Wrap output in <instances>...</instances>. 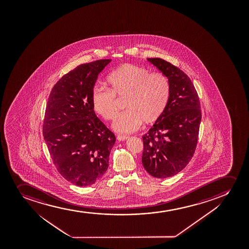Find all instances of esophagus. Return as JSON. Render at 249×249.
Masks as SVG:
<instances>
[{"instance_id":"1","label":"esophagus","mask_w":249,"mask_h":249,"mask_svg":"<svg viewBox=\"0 0 249 249\" xmlns=\"http://www.w3.org/2000/svg\"><path fill=\"white\" fill-rule=\"evenodd\" d=\"M129 137L128 136H122V135H118L117 140L119 141H124V140H128Z\"/></svg>"}]
</instances>
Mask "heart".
Here are the masks:
<instances>
[{
    "instance_id": "1",
    "label": "heart",
    "mask_w": 249,
    "mask_h": 249,
    "mask_svg": "<svg viewBox=\"0 0 249 249\" xmlns=\"http://www.w3.org/2000/svg\"><path fill=\"white\" fill-rule=\"evenodd\" d=\"M106 82L109 90L95 88L92 92V106L103 119L112 120L117 114L115 97L125 98L127 110L113 124V129L118 133L136 131L142 123L153 124L162 116L169 102L168 79L160 73H150L142 66L124 64L112 71Z\"/></svg>"
}]
</instances>
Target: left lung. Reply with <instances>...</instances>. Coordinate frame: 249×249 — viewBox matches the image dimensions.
Here are the masks:
<instances>
[{
	"instance_id": "1",
	"label": "left lung",
	"mask_w": 249,
	"mask_h": 249,
	"mask_svg": "<svg viewBox=\"0 0 249 249\" xmlns=\"http://www.w3.org/2000/svg\"><path fill=\"white\" fill-rule=\"evenodd\" d=\"M147 60L167 77L170 95L162 116L143 136L142 163L153 177L165 178L182 171L195 154L200 102L191 80L180 69L160 58Z\"/></svg>"
}]
</instances>
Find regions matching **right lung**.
I'll return each mask as SVG.
<instances>
[{
    "label": "right lung",
    "mask_w": 249,
    "mask_h": 249,
    "mask_svg": "<svg viewBox=\"0 0 249 249\" xmlns=\"http://www.w3.org/2000/svg\"><path fill=\"white\" fill-rule=\"evenodd\" d=\"M111 60L82 64L54 85L44 119L43 136L58 172L74 185L89 186L109 167L115 136L96 116L92 92Z\"/></svg>",
    "instance_id": "obj_1"
}]
</instances>
